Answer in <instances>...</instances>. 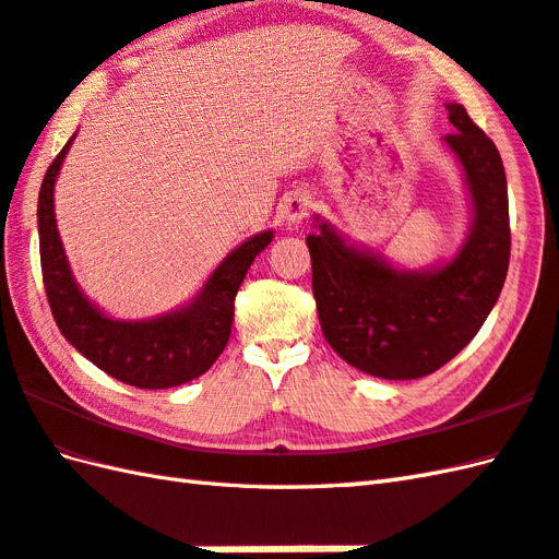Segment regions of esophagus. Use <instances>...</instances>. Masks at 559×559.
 Masks as SVG:
<instances>
[{
	"mask_svg": "<svg viewBox=\"0 0 559 559\" xmlns=\"http://www.w3.org/2000/svg\"><path fill=\"white\" fill-rule=\"evenodd\" d=\"M282 217L289 222V225H301V222L311 213V198L304 191H292L282 198L280 203Z\"/></svg>",
	"mask_w": 559,
	"mask_h": 559,
	"instance_id": "1",
	"label": "esophagus"
}]
</instances>
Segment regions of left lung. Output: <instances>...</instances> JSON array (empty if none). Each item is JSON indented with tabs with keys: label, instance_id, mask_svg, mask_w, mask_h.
Wrapping results in <instances>:
<instances>
[{
	"label": "left lung",
	"instance_id": "8db88e82",
	"mask_svg": "<svg viewBox=\"0 0 559 559\" xmlns=\"http://www.w3.org/2000/svg\"><path fill=\"white\" fill-rule=\"evenodd\" d=\"M448 111L456 131L444 143L464 167L474 205L456 258L424 272L396 270L346 243L325 222L306 237L322 334L346 364L376 378L414 380L452 361L486 322L510 267L502 157L462 105Z\"/></svg>",
	"mask_w": 559,
	"mask_h": 559
}]
</instances>
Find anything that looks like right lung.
Wrapping results in <instances>:
<instances>
[{
	"label": "right lung",
	"instance_id": "1",
	"mask_svg": "<svg viewBox=\"0 0 559 559\" xmlns=\"http://www.w3.org/2000/svg\"><path fill=\"white\" fill-rule=\"evenodd\" d=\"M73 135L49 165L37 198L40 265L49 308L61 334L107 376L141 390H167L189 382L217 361L231 334L234 299L272 231L255 234L231 251L195 299L153 320H115L85 299L67 263L55 219V179Z\"/></svg>",
	"mask_w": 559,
	"mask_h": 559
}]
</instances>
